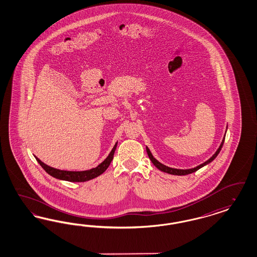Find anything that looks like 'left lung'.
<instances>
[{
	"mask_svg": "<svg viewBox=\"0 0 257 257\" xmlns=\"http://www.w3.org/2000/svg\"><path fill=\"white\" fill-rule=\"evenodd\" d=\"M226 135V134H225ZM224 141H225V136H224V138H223V140H222L221 144H220V146H219V148L217 149V151L213 154V156H212L211 159H209V160H207V161H205L204 163L202 164H200V165H198V166H196L195 168L192 169H186V170H182V169H175V168H171V167H168V166H166V165H164V164H162V163H160L159 160H156L154 157H153V155H152V153H151L150 150H149V148L148 147H146V151H147V154H148V157H149V159H150L151 161L153 162V164L157 167V168L160 170V171H162V172H164V173H168V174H171V175H176V176H185V175H189V174H192V173H194L195 171H197V170H199L200 168H202L203 166L205 165H207V164H209L210 162H212V160H214L216 157H217V155L219 154V152L221 150L222 146H223V143H224Z\"/></svg>",
	"mask_w": 257,
	"mask_h": 257,
	"instance_id": "obj_1",
	"label": "left lung"
}]
</instances>
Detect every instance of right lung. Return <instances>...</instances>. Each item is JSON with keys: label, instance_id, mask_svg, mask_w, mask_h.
<instances>
[{"label": "right lung", "instance_id": "obj_1", "mask_svg": "<svg viewBox=\"0 0 257 257\" xmlns=\"http://www.w3.org/2000/svg\"><path fill=\"white\" fill-rule=\"evenodd\" d=\"M117 142L115 143V146L113 147L110 154L108 155L105 160H103L99 165H97L96 168L90 169L87 171H64V170H59V169L50 167L48 165L45 164L42 160H39L37 157H35L37 161L40 163V165L44 168L45 172L50 175L51 177L61 179V180H65V181H70V182H84L90 179H93L95 177L100 176L102 173L106 171V169L109 167L111 161L114 159V154H115V148H116Z\"/></svg>", "mask_w": 257, "mask_h": 257}]
</instances>
